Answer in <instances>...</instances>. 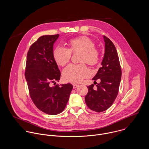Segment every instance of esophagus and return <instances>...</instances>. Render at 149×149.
I'll list each match as a JSON object with an SVG mask.
<instances>
[{
	"mask_svg": "<svg viewBox=\"0 0 149 149\" xmlns=\"http://www.w3.org/2000/svg\"><path fill=\"white\" fill-rule=\"evenodd\" d=\"M73 88L76 89V88H77L79 86V85H77V84H73Z\"/></svg>",
	"mask_w": 149,
	"mask_h": 149,
	"instance_id": "obj_1",
	"label": "esophagus"
}]
</instances>
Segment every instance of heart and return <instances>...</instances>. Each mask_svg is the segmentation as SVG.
Instances as JSON below:
<instances>
[{"label":"heart","instance_id":"obj_1","mask_svg":"<svg viewBox=\"0 0 149 149\" xmlns=\"http://www.w3.org/2000/svg\"><path fill=\"white\" fill-rule=\"evenodd\" d=\"M68 49L61 46L56 47L53 52L55 62L59 66H64L71 58V53L81 52V63H86L91 66L98 64L100 59L99 52L95 48L94 42L86 36H80L70 40L68 42ZM90 74V70L85 64H70L63 71V78L65 81L72 83L81 81Z\"/></svg>","mask_w":149,"mask_h":149}]
</instances>
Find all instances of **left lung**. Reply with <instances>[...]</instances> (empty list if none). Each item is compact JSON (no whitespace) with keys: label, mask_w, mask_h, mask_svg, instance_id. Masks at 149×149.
Listing matches in <instances>:
<instances>
[{"label":"left lung","mask_w":149,"mask_h":149,"mask_svg":"<svg viewBox=\"0 0 149 149\" xmlns=\"http://www.w3.org/2000/svg\"><path fill=\"white\" fill-rule=\"evenodd\" d=\"M105 42V52L102 67L92 79L94 82L97 79L100 83L96 85L88 86V92L85 96L86 104L91 110L100 112L112 106L119 91L121 80L122 70L116 47L112 42L103 36Z\"/></svg>","instance_id":"obj_1"}]
</instances>
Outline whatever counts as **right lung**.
Masks as SVG:
<instances>
[{
    "label": "right lung",
    "instance_id": "1",
    "mask_svg": "<svg viewBox=\"0 0 149 149\" xmlns=\"http://www.w3.org/2000/svg\"><path fill=\"white\" fill-rule=\"evenodd\" d=\"M59 34L43 36L30 46L27 56L25 78L30 97L40 110L54 115L64 111L73 89L70 83L52 86L61 73L53 57V45Z\"/></svg>",
    "mask_w": 149,
    "mask_h": 149
}]
</instances>
